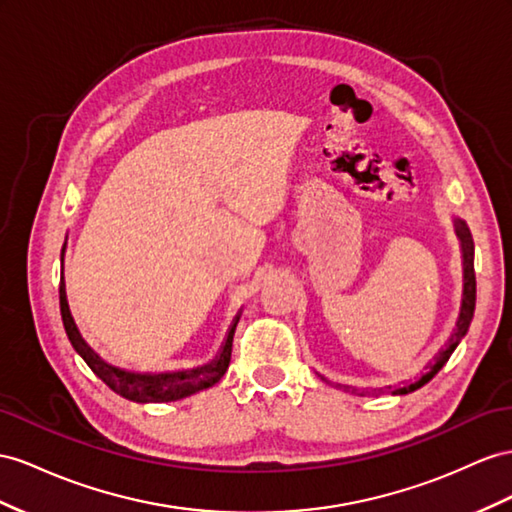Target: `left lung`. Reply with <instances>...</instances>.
I'll use <instances>...</instances> for the list:
<instances>
[{
    "instance_id": "8db88e82",
    "label": "left lung",
    "mask_w": 512,
    "mask_h": 512,
    "mask_svg": "<svg viewBox=\"0 0 512 512\" xmlns=\"http://www.w3.org/2000/svg\"><path fill=\"white\" fill-rule=\"evenodd\" d=\"M454 229H456V235L458 240H461V251H463V303H461V313H458V320H456V329L454 333L450 335L448 344H445V348L439 350V355L435 357V363L430 365V370L419 378V381L406 385V387H400V389H393L391 393H411L419 387H424L432 376H435L445 363H448L450 355L456 350L458 342L465 337V333L469 331V324H471V318H474V309H476V272H474V240H471V231L467 227V222L461 220V218H454ZM344 391H352V393H359V389L355 387H346V385H339ZM391 389V387H387ZM383 391V389H378ZM363 393L368 391H361Z\"/></svg>"
}]
</instances>
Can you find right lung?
<instances>
[{
    "instance_id": "obj_1",
    "label": "right lung",
    "mask_w": 512,
    "mask_h": 512,
    "mask_svg": "<svg viewBox=\"0 0 512 512\" xmlns=\"http://www.w3.org/2000/svg\"><path fill=\"white\" fill-rule=\"evenodd\" d=\"M67 246V242H64ZM64 246L60 261L64 264ZM60 313H62V324L71 346L75 348L77 355H80L90 370H93L103 383H106L112 391L119 393V396L131 400V402H175L181 398H188L192 393L207 389L216 385L222 376H225L229 361H231V346H233V333L235 326H238L240 313L235 316L233 324L229 326V333L225 344L220 346L218 357L201 365V368L194 370H181V372H162V374H138V372H127L121 368H114L108 361H103L97 352L86 344L80 329L71 316L69 300H67V287H64V274H60Z\"/></svg>"
}]
</instances>
